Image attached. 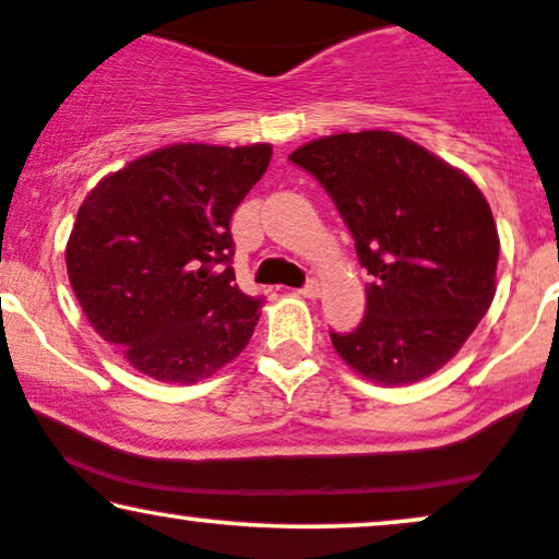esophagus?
I'll return each instance as SVG.
<instances>
[{
  "label": "esophagus",
  "instance_id": "34e87169",
  "mask_svg": "<svg viewBox=\"0 0 559 559\" xmlns=\"http://www.w3.org/2000/svg\"><path fill=\"white\" fill-rule=\"evenodd\" d=\"M298 295H302V298H319V282L308 280L298 290Z\"/></svg>",
  "mask_w": 559,
  "mask_h": 559
}]
</instances>
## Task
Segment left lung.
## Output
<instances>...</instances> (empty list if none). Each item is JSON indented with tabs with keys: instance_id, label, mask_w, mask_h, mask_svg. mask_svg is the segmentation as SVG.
Returning <instances> with one entry per match:
<instances>
[{
	"instance_id": "left-lung-1",
	"label": "left lung",
	"mask_w": 559,
	"mask_h": 559,
	"mask_svg": "<svg viewBox=\"0 0 559 559\" xmlns=\"http://www.w3.org/2000/svg\"><path fill=\"white\" fill-rule=\"evenodd\" d=\"M290 160L332 197L373 277L360 326L329 332L336 353L385 385L436 373L495 298L500 240L487 199L461 170L391 132L323 136Z\"/></svg>"
}]
</instances>
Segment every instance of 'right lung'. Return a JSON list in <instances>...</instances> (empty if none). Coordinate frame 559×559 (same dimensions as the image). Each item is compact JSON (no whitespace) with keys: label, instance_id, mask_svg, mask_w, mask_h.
<instances>
[{"label":"right lung","instance_id":"right-lung-1","mask_svg":"<svg viewBox=\"0 0 559 559\" xmlns=\"http://www.w3.org/2000/svg\"><path fill=\"white\" fill-rule=\"evenodd\" d=\"M269 160V144H174L82 202L69 282L95 332L144 376L197 383L251 340L264 298L233 282L230 217Z\"/></svg>","mask_w":559,"mask_h":559}]
</instances>
